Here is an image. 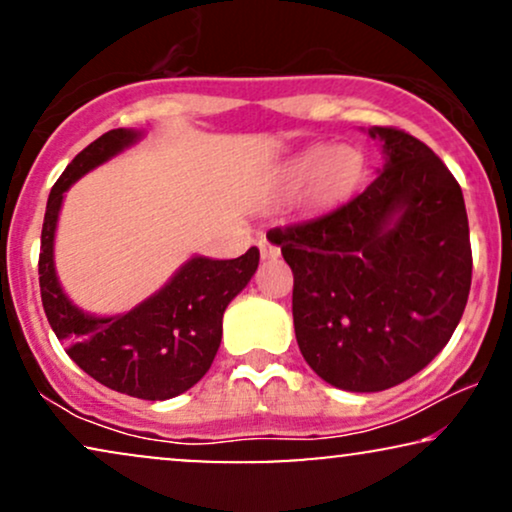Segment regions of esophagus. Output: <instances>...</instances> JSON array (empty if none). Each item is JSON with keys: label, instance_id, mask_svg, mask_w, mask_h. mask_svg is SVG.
I'll list each match as a JSON object with an SVG mask.
<instances>
[{"label": "esophagus", "instance_id": "esophagus-1", "mask_svg": "<svg viewBox=\"0 0 512 512\" xmlns=\"http://www.w3.org/2000/svg\"><path fill=\"white\" fill-rule=\"evenodd\" d=\"M258 249H261V256L268 258V261H270V258L280 256V246L273 244V242H270V239H266V237L258 239Z\"/></svg>", "mask_w": 512, "mask_h": 512}]
</instances>
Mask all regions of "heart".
I'll use <instances>...</instances> for the list:
<instances>
[{"label":"heart","mask_w":512,"mask_h":512,"mask_svg":"<svg viewBox=\"0 0 512 512\" xmlns=\"http://www.w3.org/2000/svg\"><path fill=\"white\" fill-rule=\"evenodd\" d=\"M363 178V154L353 147H325L315 144L287 161L282 168V185L299 189L313 182V199L332 204L356 189Z\"/></svg>","instance_id":"heart-1"}]
</instances>
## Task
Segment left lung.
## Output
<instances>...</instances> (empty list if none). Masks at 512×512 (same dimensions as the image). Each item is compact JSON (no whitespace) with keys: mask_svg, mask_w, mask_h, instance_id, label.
<instances>
[{"mask_svg":"<svg viewBox=\"0 0 512 512\" xmlns=\"http://www.w3.org/2000/svg\"><path fill=\"white\" fill-rule=\"evenodd\" d=\"M384 166L361 194L275 227L294 273V332L306 363L344 391L406 382L449 344L472 280L463 192L434 151L368 128Z\"/></svg>","mask_w":512,"mask_h":512,"instance_id":"left-lung-1","label":"left lung"}]
</instances>
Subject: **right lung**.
<instances>
[{"instance_id": "add662e5", "label": "right lung", "mask_w": 512, "mask_h": 512, "mask_svg": "<svg viewBox=\"0 0 512 512\" xmlns=\"http://www.w3.org/2000/svg\"><path fill=\"white\" fill-rule=\"evenodd\" d=\"M142 130L118 128L94 140L68 163L47 199L40 246V292L49 325L66 353L104 387L144 401H166L192 389L211 368L223 313L258 268V249L218 261L192 256L142 304L118 315H94L63 292L54 263V239L63 197L82 175L135 147Z\"/></svg>"}]
</instances>
